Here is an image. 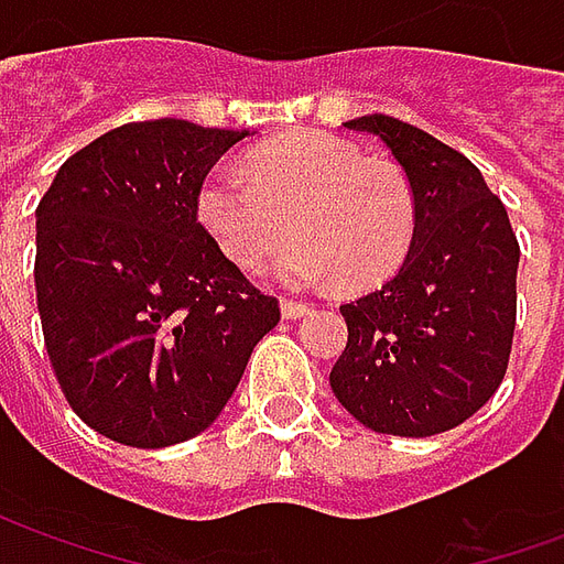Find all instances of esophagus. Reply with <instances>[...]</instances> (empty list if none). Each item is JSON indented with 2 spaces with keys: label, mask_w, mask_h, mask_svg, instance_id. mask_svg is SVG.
Instances as JSON below:
<instances>
[{
  "label": "esophagus",
  "mask_w": 564,
  "mask_h": 564,
  "mask_svg": "<svg viewBox=\"0 0 564 564\" xmlns=\"http://www.w3.org/2000/svg\"><path fill=\"white\" fill-rule=\"evenodd\" d=\"M307 311H311V305H305V302H295V299H283V302H281V314L286 319L305 317Z\"/></svg>",
  "instance_id": "esophagus-1"
}]
</instances>
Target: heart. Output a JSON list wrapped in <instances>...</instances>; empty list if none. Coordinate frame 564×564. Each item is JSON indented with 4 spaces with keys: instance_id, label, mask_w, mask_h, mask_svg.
<instances>
[{
    "instance_id": "heart-1",
    "label": "heart",
    "mask_w": 564,
    "mask_h": 564,
    "mask_svg": "<svg viewBox=\"0 0 564 564\" xmlns=\"http://www.w3.org/2000/svg\"><path fill=\"white\" fill-rule=\"evenodd\" d=\"M245 173L214 169L196 189L202 229L238 269H259L293 232L274 262L283 283L368 290L392 278L411 250V181L395 162L362 156L354 141L283 135L253 150Z\"/></svg>"
}]
</instances>
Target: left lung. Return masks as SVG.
Wrapping results in <instances>:
<instances>
[{"label":"left lung","mask_w":564,"mask_h":564,"mask_svg":"<svg viewBox=\"0 0 564 564\" xmlns=\"http://www.w3.org/2000/svg\"><path fill=\"white\" fill-rule=\"evenodd\" d=\"M383 141L411 181L416 229L402 269L341 305L335 399L383 435L456 429L505 380L517 326L520 245L501 198L459 150L395 117L344 123Z\"/></svg>","instance_id":"left-lung-1"}]
</instances>
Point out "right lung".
I'll list each match as a JSON object with an SVG mask.
<instances>
[{
  "mask_svg": "<svg viewBox=\"0 0 564 564\" xmlns=\"http://www.w3.org/2000/svg\"><path fill=\"white\" fill-rule=\"evenodd\" d=\"M247 129L144 120L72 153L35 208V295L66 402L117 444L205 432L278 326L196 217V189Z\"/></svg>",
  "mask_w": 564,
  "mask_h": 564,
  "instance_id": "right-lung-1",
  "label": "right lung"
}]
</instances>
